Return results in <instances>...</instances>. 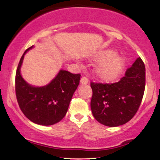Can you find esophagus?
Here are the masks:
<instances>
[{"label":"esophagus","mask_w":160,"mask_h":160,"mask_svg":"<svg viewBox=\"0 0 160 160\" xmlns=\"http://www.w3.org/2000/svg\"><path fill=\"white\" fill-rule=\"evenodd\" d=\"M80 82H81V84H83V85L84 84H87L88 82H89V79L85 76L82 77L81 80H80Z\"/></svg>","instance_id":"1"}]
</instances>
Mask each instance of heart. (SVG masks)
<instances>
[{
	"mask_svg": "<svg viewBox=\"0 0 160 160\" xmlns=\"http://www.w3.org/2000/svg\"><path fill=\"white\" fill-rule=\"evenodd\" d=\"M95 59L101 62L95 68L96 76L105 82L113 81L123 70L125 62L122 58L117 57L115 51L105 50L98 52Z\"/></svg>",
	"mask_w": 160,
	"mask_h": 160,
	"instance_id": "1",
	"label": "heart"
}]
</instances>
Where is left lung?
I'll use <instances>...</instances> for the list:
<instances>
[{
	"label": "left lung",
	"instance_id": "8db88e82",
	"mask_svg": "<svg viewBox=\"0 0 160 160\" xmlns=\"http://www.w3.org/2000/svg\"><path fill=\"white\" fill-rule=\"evenodd\" d=\"M91 110L100 123L115 127L128 122L135 115L145 89V66L139 57L118 82H91Z\"/></svg>",
	"mask_w": 160,
	"mask_h": 160
}]
</instances>
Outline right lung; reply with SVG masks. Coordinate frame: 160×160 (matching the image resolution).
<instances>
[{"label":"right lung","mask_w":160,"mask_h":160,"mask_svg":"<svg viewBox=\"0 0 160 160\" xmlns=\"http://www.w3.org/2000/svg\"><path fill=\"white\" fill-rule=\"evenodd\" d=\"M25 50L16 73L15 89L18 104L24 115L36 124L49 126L59 122L67 113L75 90L80 83V74L61 70L48 85L34 87L28 84L20 74Z\"/></svg>","instance_id":"add662e5"}]
</instances>
